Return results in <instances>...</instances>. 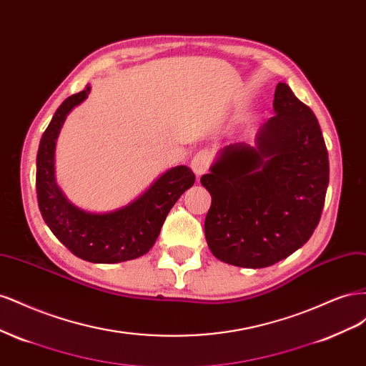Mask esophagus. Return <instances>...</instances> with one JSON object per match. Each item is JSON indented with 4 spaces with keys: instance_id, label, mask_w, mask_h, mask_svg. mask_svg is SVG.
<instances>
[{
    "instance_id": "obj_1",
    "label": "esophagus",
    "mask_w": 366,
    "mask_h": 366,
    "mask_svg": "<svg viewBox=\"0 0 366 366\" xmlns=\"http://www.w3.org/2000/svg\"><path fill=\"white\" fill-rule=\"evenodd\" d=\"M210 162H212V154H210V151H207V149H202L194 156V159L191 162V168L197 177H200L209 169Z\"/></svg>"
}]
</instances>
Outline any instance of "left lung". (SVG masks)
Segmentation results:
<instances>
[{
	"label": "left lung",
	"mask_w": 366,
	"mask_h": 366,
	"mask_svg": "<svg viewBox=\"0 0 366 366\" xmlns=\"http://www.w3.org/2000/svg\"><path fill=\"white\" fill-rule=\"evenodd\" d=\"M273 112L253 147L219 149L200 180L212 197L207 246L237 267L262 269L290 257L313 235L325 203L328 152L315 113L284 82Z\"/></svg>",
	"instance_id": "1"
}]
</instances>
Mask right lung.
<instances>
[{
  "label": "right lung",
  "instance_id": "obj_1",
  "mask_svg": "<svg viewBox=\"0 0 366 366\" xmlns=\"http://www.w3.org/2000/svg\"><path fill=\"white\" fill-rule=\"evenodd\" d=\"M90 90L86 85L81 93L65 99L44 131L36 157L38 206L53 235L77 258L96 264L136 259L154 246L166 215L182 194L192 187L195 175L184 164L175 166L136 200L104 214L88 212L69 202L54 177V151L65 119Z\"/></svg>",
  "mask_w": 366,
  "mask_h": 366
}]
</instances>
